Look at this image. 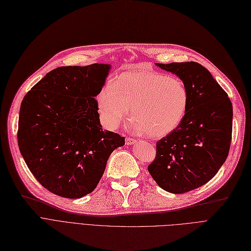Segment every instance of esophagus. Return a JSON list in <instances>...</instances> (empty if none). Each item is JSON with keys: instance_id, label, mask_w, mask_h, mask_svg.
Returning a JSON list of instances; mask_svg holds the SVG:
<instances>
[{"instance_id": "1", "label": "esophagus", "mask_w": 251, "mask_h": 251, "mask_svg": "<svg viewBox=\"0 0 251 251\" xmlns=\"http://www.w3.org/2000/svg\"><path fill=\"white\" fill-rule=\"evenodd\" d=\"M125 140H126V144H127V145H133V144L136 143V139L131 138V137H126Z\"/></svg>"}]
</instances>
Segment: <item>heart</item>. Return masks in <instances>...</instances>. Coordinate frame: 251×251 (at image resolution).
Returning <instances> with one entry per match:
<instances>
[{
    "mask_svg": "<svg viewBox=\"0 0 251 251\" xmlns=\"http://www.w3.org/2000/svg\"><path fill=\"white\" fill-rule=\"evenodd\" d=\"M99 108L107 128L116 129L131 107L134 131L163 137L176 130L189 106V91L180 79L136 69L118 75L100 90Z\"/></svg>",
    "mask_w": 251,
    "mask_h": 251,
    "instance_id": "heart-1",
    "label": "heart"
}]
</instances>
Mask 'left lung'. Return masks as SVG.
<instances>
[{"label": "left lung", "instance_id": "8db88e82", "mask_svg": "<svg viewBox=\"0 0 251 251\" xmlns=\"http://www.w3.org/2000/svg\"><path fill=\"white\" fill-rule=\"evenodd\" d=\"M157 65L186 84L189 106L179 126L157 141L156 157L148 170L163 190L183 194L208 182L225 163L232 140L233 106L226 92L200 63Z\"/></svg>", "mask_w": 251, "mask_h": 251}]
</instances>
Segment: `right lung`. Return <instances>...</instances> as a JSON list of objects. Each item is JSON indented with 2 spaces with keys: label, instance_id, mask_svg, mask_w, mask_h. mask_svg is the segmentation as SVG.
Listing matches in <instances>:
<instances>
[{
  "label": "right lung",
  "instance_id": "1",
  "mask_svg": "<svg viewBox=\"0 0 251 251\" xmlns=\"http://www.w3.org/2000/svg\"><path fill=\"white\" fill-rule=\"evenodd\" d=\"M110 65L49 72L21 102L17 140L32 176L49 192L77 199L94 191L113 151L125 144L103 130L95 96Z\"/></svg>",
  "mask_w": 251,
  "mask_h": 251
}]
</instances>
